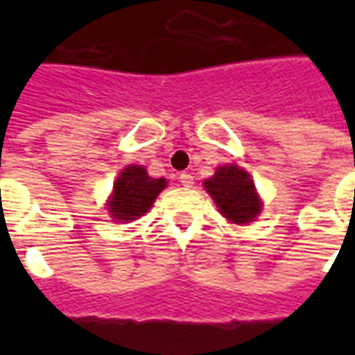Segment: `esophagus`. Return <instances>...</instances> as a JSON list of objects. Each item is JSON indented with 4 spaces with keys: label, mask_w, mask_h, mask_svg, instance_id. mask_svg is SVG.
<instances>
[{
    "label": "esophagus",
    "mask_w": 355,
    "mask_h": 355,
    "mask_svg": "<svg viewBox=\"0 0 355 355\" xmlns=\"http://www.w3.org/2000/svg\"><path fill=\"white\" fill-rule=\"evenodd\" d=\"M178 178H180V184L186 186V188H190V186L193 184V177L190 175V173H182Z\"/></svg>",
    "instance_id": "esophagus-1"
}]
</instances>
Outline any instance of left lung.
Here are the masks:
<instances>
[{
    "label": "left lung",
    "mask_w": 355,
    "mask_h": 355,
    "mask_svg": "<svg viewBox=\"0 0 355 355\" xmlns=\"http://www.w3.org/2000/svg\"><path fill=\"white\" fill-rule=\"evenodd\" d=\"M205 188L226 218L232 223H251L261 213V200L254 192L253 180L236 165H226L215 177L205 180Z\"/></svg>",
    "instance_id": "obj_1"
}]
</instances>
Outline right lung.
Instances as JSON below:
<instances>
[{"label": "right lung", "mask_w": 355, "mask_h": 355, "mask_svg": "<svg viewBox=\"0 0 355 355\" xmlns=\"http://www.w3.org/2000/svg\"><path fill=\"white\" fill-rule=\"evenodd\" d=\"M165 186V178L148 177L144 167L129 165L116 180L114 196L108 203L110 215L116 220L139 218L152 207L154 200Z\"/></svg>", "instance_id": "obj_1"}]
</instances>
